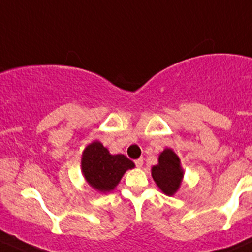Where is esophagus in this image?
<instances>
[{
    "mask_svg": "<svg viewBox=\"0 0 252 252\" xmlns=\"http://www.w3.org/2000/svg\"><path fill=\"white\" fill-rule=\"evenodd\" d=\"M142 164H144V161H142V158H138V159H135V166L138 167V168H141Z\"/></svg>",
    "mask_w": 252,
    "mask_h": 252,
    "instance_id": "34e87169",
    "label": "esophagus"
}]
</instances>
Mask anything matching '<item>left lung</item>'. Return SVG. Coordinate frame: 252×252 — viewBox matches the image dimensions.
<instances>
[{
	"mask_svg": "<svg viewBox=\"0 0 252 252\" xmlns=\"http://www.w3.org/2000/svg\"><path fill=\"white\" fill-rule=\"evenodd\" d=\"M151 174L157 187L168 196H173L180 187L184 171L179 157L172 149H164L158 156V164L151 168Z\"/></svg>",
	"mask_w": 252,
	"mask_h": 252,
	"instance_id": "1",
	"label": "left lung"
}]
</instances>
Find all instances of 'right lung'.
Returning <instances> with one entry per match:
<instances>
[{"label": "right lung", "mask_w": 252, "mask_h": 252, "mask_svg": "<svg viewBox=\"0 0 252 252\" xmlns=\"http://www.w3.org/2000/svg\"><path fill=\"white\" fill-rule=\"evenodd\" d=\"M133 161L124 155H111L100 141H93L84 150L81 171L86 182L100 192H110L121 182Z\"/></svg>", "instance_id": "right-lung-1"}]
</instances>
